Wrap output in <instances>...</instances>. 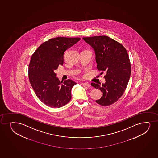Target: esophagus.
<instances>
[{"label":"esophagus","instance_id":"1","mask_svg":"<svg viewBox=\"0 0 158 158\" xmlns=\"http://www.w3.org/2000/svg\"><path fill=\"white\" fill-rule=\"evenodd\" d=\"M81 85L84 86H86V87H89L91 86L90 84H89L87 83H81Z\"/></svg>","mask_w":158,"mask_h":158}]
</instances>
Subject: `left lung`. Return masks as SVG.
<instances>
[{"instance_id": "8db88e82", "label": "left lung", "mask_w": 158, "mask_h": 158, "mask_svg": "<svg viewBox=\"0 0 158 158\" xmlns=\"http://www.w3.org/2000/svg\"><path fill=\"white\" fill-rule=\"evenodd\" d=\"M84 40L94 49L97 69L102 71L105 83L102 85L92 83L91 85L99 89L103 96L97 103L107 106L116 102L125 92L129 82L131 65L125 47L119 42L106 36L83 37Z\"/></svg>"}]
</instances>
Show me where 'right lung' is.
Returning a JSON list of instances; mask_svg holds the SVG:
<instances>
[{
    "label": "right lung",
    "instance_id": "obj_1",
    "mask_svg": "<svg viewBox=\"0 0 158 158\" xmlns=\"http://www.w3.org/2000/svg\"><path fill=\"white\" fill-rule=\"evenodd\" d=\"M81 40L79 37H58L42 43L31 57L28 78L34 92L40 101L52 108H59L69 102L71 89L76 83L70 79L63 83L55 70L63 65L66 50Z\"/></svg>",
    "mask_w": 158,
    "mask_h": 158
}]
</instances>
